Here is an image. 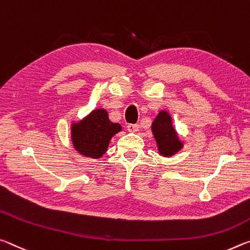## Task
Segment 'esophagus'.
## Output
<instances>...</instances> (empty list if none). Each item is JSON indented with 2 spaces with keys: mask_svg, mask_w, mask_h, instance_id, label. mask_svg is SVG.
Wrapping results in <instances>:
<instances>
[{
  "mask_svg": "<svg viewBox=\"0 0 250 250\" xmlns=\"http://www.w3.org/2000/svg\"><path fill=\"white\" fill-rule=\"evenodd\" d=\"M138 129H140V125L138 124H128L127 125V130L130 133H136Z\"/></svg>",
  "mask_w": 250,
  "mask_h": 250,
  "instance_id": "esophagus-1",
  "label": "esophagus"
}]
</instances>
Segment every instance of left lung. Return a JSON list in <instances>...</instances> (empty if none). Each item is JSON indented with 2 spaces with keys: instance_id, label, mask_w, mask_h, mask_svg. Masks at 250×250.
I'll return each instance as SVG.
<instances>
[{
  "instance_id": "8db88e82",
  "label": "left lung",
  "mask_w": 250,
  "mask_h": 250,
  "mask_svg": "<svg viewBox=\"0 0 250 250\" xmlns=\"http://www.w3.org/2000/svg\"><path fill=\"white\" fill-rule=\"evenodd\" d=\"M152 132L156 140L158 152L165 157L173 156L183 148V142L179 140L171 117L166 110H161L152 124Z\"/></svg>"
}]
</instances>
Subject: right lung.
<instances>
[{
	"mask_svg": "<svg viewBox=\"0 0 250 250\" xmlns=\"http://www.w3.org/2000/svg\"><path fill=\"white\" fill-rule=\"evenodd\" d=\"M121 130L122 126L110 122L104 108L94 109L83 120L72 124L73 146L81 155L100 158L107 150L112 137Z\"/></svg>",
	"mask_w": 250,
	"mask_h": 250,
	"instance_id": "obj_1",
	"label": "right lung"
}]
</instances>
